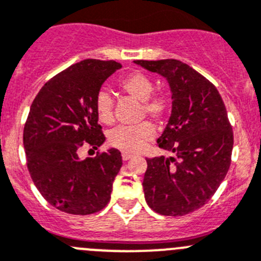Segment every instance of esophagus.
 Returning a JSON list of instances; mask_svg holds the SVG:
<instances>
[{
	"instance_id": "34e87169",
	"label": "esophagus",
	"mask_w": 261,
	"mask_h": 261,
	"mask_svg": "<svg viewBox=\"0 0 261 261\" xmlns=\"http://www.w3.org/2000/svg\"><path fill=\"white\" fill-rule=\"evenodd\" d=\"M131 157H133V155L128 154V153H122V160H123V161L131 160Z\"/></svg>"
}]
</instances>
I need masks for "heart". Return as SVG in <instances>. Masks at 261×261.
<instances>
[{
  "mask_svg": "<svg viewBox=\"0 0 261 261\" xmlns=\"http://www.w3.org/2000/svg\"><path fill=\"white\" fill-rule=\"evenodd\" d=\"M122 92L138 101H142L140 118L145 116L162 122L171 111V97L166 91H155L154 82L143 72H131L118 81ZM95 113L104 125L113 122V99L107 91H99L95 97ZM155 135L152 123L143 122L133 127H117L109 134L108 143L113 148L125 153H136L142 150Z\"/></svg>",
  "mask_w": 261,
  "mask_h": 261,
  "instance_id": "heart-1",
  "label": "heart"
}]
</instances>
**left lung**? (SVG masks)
<instances>
[{
    "label": "left lung",
    "mask_w": 261,
    "mask_h": 261,
    "mask_svg": "<svg viewBox=\"0 0 261 261\" xmlns=\"http://www.w3.org/2000/svg\"><path fill=\"white\" fill-rule=\"evenodd\" d=\"M135 63L164 75L172 92L171 116L157 145L174 155L147 158L145 201L161 215H187L207 203L229 170L233 130L225 106L216 87L186 63Z\"/></svg>",
    "instance_id": "obj_1"
}]
</instances>
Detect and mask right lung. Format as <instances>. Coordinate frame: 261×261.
Masks as SVG:
<instances>
[{"instance_id":"right-lung-1","label":"right lung","mask_w":261,"mask_h":261,"mask_svg":"<svg viewBox=\"0 0 261 261\" xmlns=\"http://www.w3.org/2000/svg\"><path fill=\"white\" fill-rule=\"evenodd\" d=\"M114 60L86 59L48 80L31 106L24 125L27 166L43 198L60 211L90 215L107 206L122 166L118 149L80 160L84 145L97 149L106 140L95 113V97Z\"/></svg>"}]
</instances>
